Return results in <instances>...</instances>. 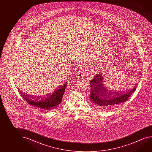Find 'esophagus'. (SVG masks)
Returning a JSON list of instances; mask_svg holds the SVG:
<instances>
[{
	"mask_svg": "<svg viewBox=\"0 0 152 152\" xmlns=\"http://www.w3.org/2000/svg\"><path fill=\"white\" fill-rule=\"evenodd\" d=\"M84 69H80L77 72V77L78 78H82L84 77Z\"/></svg>",
	"mask_w": 152,
	"mask_h": 152,
	"instance_id": "esophagus-1",
	"label": "esophagus"
}]
</instances>
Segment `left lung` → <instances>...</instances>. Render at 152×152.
<instances>
[{"mask_svg":"<svg viewBox=\"0 0 152 152\" xmlns=\"http://www.w3.org/2000/svg\"><path fill=\"white\" fill-rule=\"evenodd\" d=\"M103 80V76L99 73L95 75L90 82L91 104L100 109L114 107L126 102L134 93L138 85L132 90L111 93L105 87Z\"/></svg>","mask_w":152,"mask_h":152,"instance_id":"left-lung-1","label":"left lung"}]
</instances>
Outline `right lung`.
I'll return each mask as SVG.
<instances>
[{
    "label": "right lung",
    "mask_w": 152,
    "mask_h": 152,
    "mask_svg": "<svg viewBox=\"0 0 152 152\" xmlns=\"http://www.w3.org/2000/svg\"><path fill=\"white\" fill-rule=\"evenodd\" d=\"M67 84V83L66 82L58 86L51 94H47L45 96L34 97L30 95L25 94L19 90L18 92L28 104L42 109L51 110L57 108L60 105Z\"/></svg>",
    "instance_id": "obj_1"
}]
</instances>
